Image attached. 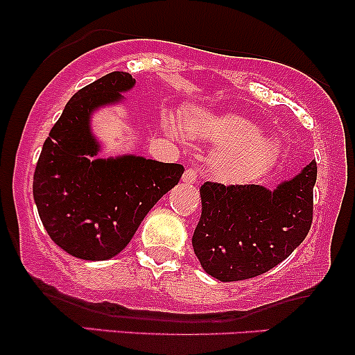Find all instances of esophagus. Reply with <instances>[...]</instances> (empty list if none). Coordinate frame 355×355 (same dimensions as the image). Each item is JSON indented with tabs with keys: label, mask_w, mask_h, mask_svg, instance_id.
<instances>
[{
	"label": "esophagus",
	"mask_w": 355,
	"mask_h": 355,
	"mask_svg": "<svg viewBox=\"0 0 355 355\" xmlns=\"http://www.w3.org/2000/svg\"><path fill=\"white\" fill-rule=\"evenodd\" d=\"M197 178H198V175H197V172H195L193 168H189V170H185V173H183V177H182V180L185 182V183H195L197 182Z\"/></svg>",
	"instance_id": "esophagus-1"
}]
</instances>
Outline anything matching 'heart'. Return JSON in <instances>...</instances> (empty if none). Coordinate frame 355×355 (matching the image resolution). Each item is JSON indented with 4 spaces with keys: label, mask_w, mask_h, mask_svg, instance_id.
<instances>
[{
    "label": "heart",
    "mask_w": 355,
    "mask_h": 355,
    "mask_svg": "<svg viewBox=\"0 0 355 355\" xmlns=\"http://www.w3.org/2000/svg\"><path fill=\"white\" fill-rule=\"evenodd\" d=\"M187 130L198 140L222 146L211 162V168L225 182L254 180L270 166L277 152L274 138L259 132L252 120L235 113L193 108L187 115Z\"/></svg>",
    "instance_id": "1"
}]
</instances>
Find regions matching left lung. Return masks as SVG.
<instances>
[{"instance_id":"obj_1","label":"left lung","mask_w":355,"mask_h":355,"mask_svg":"<svg viewBox=\"0 0 355 355\" xmlns=\"http://www.w3.org/2000/svg\"><path fill=\"white\" fill-rule=\"evenodd\" d=\"M315 180L311 162L274 190L203 183L202 217L191 237L203 270L220 282H237L279 266L311 230Z\"/></svg>"}]
</instances>
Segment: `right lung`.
<instances>
[{
	"label": "right lung",
	"mask_w": 355,
	"mask_h": 355,
	"mask_svg": "<svg viewBox=\"0 0 355 355\" xmlns=\"http://www.w3.org/2000/svg\"><path fill=\"white\" fill-rule=\"evenodd\" d=\"M130 73L113 71L78 89L43 144L33 197L53 242L83 260H108L133 239L141 220L185 172L138 155L100 158L92 128L96 110L123 101L135 87Z\"/></svg>",
	"instance_id": "right-lung-1"
}]
</instances>
